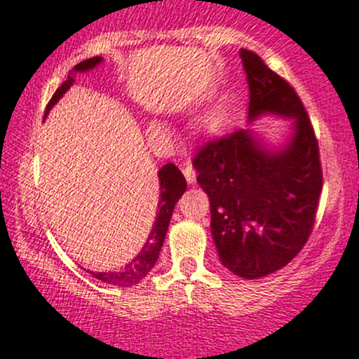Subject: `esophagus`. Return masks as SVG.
<instances>
[{
	"instance_id": "1",
	"label": "esophagus",
	"mask_w": 359,
	"mask_h": 359,
	"mask_svg": "<svg viewBox=\"0 0 359 359\" xmlns=\"http://www.w3.org/2000/svg\"><path fill=\"white\" fill-rule=\"evenodd\" d=\"M183 175L189 184L194 183V180H196V171H194V168L191 166V163L189 161L183 165Z\"/></svg>"
}]
</instances>
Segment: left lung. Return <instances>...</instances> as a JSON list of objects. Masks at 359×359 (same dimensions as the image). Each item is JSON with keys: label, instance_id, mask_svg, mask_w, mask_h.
<instances>
[{"label": "left lung", "instance_id": "obj_1", "mask_svg": "<svg viewBox=\"0 0 359 359\" xmlns=\"http://www.w3.org/2000/svg\"><path fill=\"white\" fill-rule=\"evenodd\" d=\"M250 86L248 121L263 114L293 119V135L269 149L255 131L211 140L193 166L210 198L211 234L221 264L258 280L286 266L308 241L323 188L320 148L296 91L250 50H240Z\"/></svg>", "mask_w": 359, "mask_h": 359}]
</instances>
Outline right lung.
<instances>
[{
    "mask_svg": "<svg viewBox=\"0 0 359 359\" xmlns=\"http://www.w3.org/2000/svg\"><path fill=\"white\" fill-rule=\"evenodd\" d=\"M101 61H103V57L95 56V57H90V60L81 61V63L74 66L73 72L68 74V79L57 88L55 95H53V98L50 100V103H48L46 111H44V118H46V114L50 113L53 106L60 101L61 96L72 88V85L74 83L73 74L91 72V69L96 68ZM158 178H159V191H161L159 193V201H158V215H156V219H154L153 229L149 231L148 238H146V243L143 245V248H141V251L136 255V258H133L130 263L126 264L125 268L116 269V271H103V273L88 271L90 274H93V278L108 283V285L128 287L143 280L146 274L151 271L154 264H156L163 241H165L168 226H170L172 210H175V205L178 203L181 194L187 191V180H184L183 172L172 165V163H168V165H165L158 171Z\"/></svg>",
    "mask_w": 359,
    "mask_h": 359,
    "instance_id": "1",
    "label": "right lung"
}]
</instances>
